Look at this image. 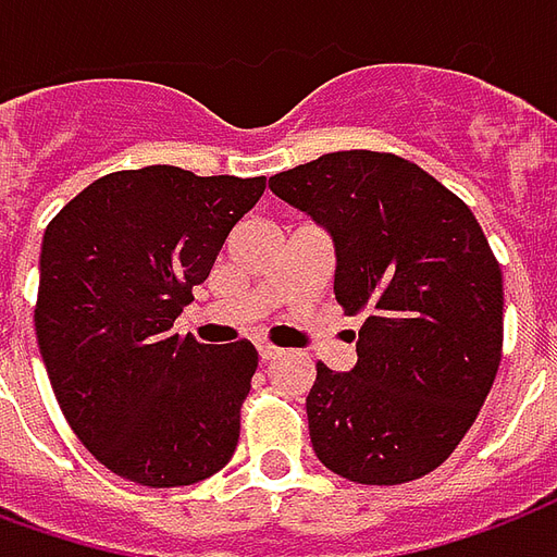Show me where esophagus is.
Here are the masks:
<instances>
[{"label": "esophagus", "instance_id": "esophagus-1", "mask_svg": "<svg viewBox=\"0 0 557 557\" xmlns=\"http://www.w3.org/2000/svg\"><path fill=\"white\" fill-rule=\"evenodd\" d=\"M258 356H261V362H275L282 356V350L273 347V344H258Z\"/></svg>", "mask_w": 557, "mask_h": 557}]
</instances>
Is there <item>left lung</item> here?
<instances>
[{"label":"left lung","instance_id":"left-lung-1","mask_svg":"<svg viewBox=\"0 0 557 557\" xmlns=\"http://www.w3.org/2000/svg\"><path fill=\"white\" fill-rule=\"evenodd\" d=\"M335 243V299L362 318L359 362H318L306 397L318 460L347 481L424 478L460 445L493 388L505 290L484 231L416 162L338 150L270 177Z\"/></svg>","mask_w":557,"mask_h":557}]
</instances>
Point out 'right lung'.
<instances>
[{"mask_svg": "<svg viewBox=\"0 0 557 557\" xmlns=\"http://www.w3.org/2000/svg\"><path fill=\"white\" fill-rule=\"evenodd\" d=\"M263 189L267 177L177 165L112 172L44 231L40 356L71 430L117 478L189 486L237 448L258 350L198 344L172 326Z\"/></svg>", "mask_w": 557, "mask_h": 557, "instance_id": "right-lung-1", "label": "right lung"}]
</instances>
